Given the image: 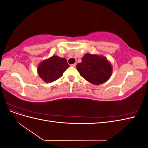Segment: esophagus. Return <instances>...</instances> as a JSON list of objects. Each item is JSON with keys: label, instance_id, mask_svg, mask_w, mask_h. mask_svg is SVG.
Returning <instances> with one entry per match:
<instances>
[{"label": "esophagus", "instance_id": "obj_1", "mask_svg": "<svg viewBox=\"0 0 148 148\" xmlns=\"http://www.w3.org/2000/svg\"><path fill=\"white\" fill-rule=\"evenodd\" d=\"M70 66H73V67H75V66H76V64H71Z\"/></svg>", "mask_w": 148, "mask_h": 148}]
</instances>
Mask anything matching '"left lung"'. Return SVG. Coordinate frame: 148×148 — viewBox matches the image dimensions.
<instances>
[{
  "label": "left lung",
  "instance_id": "left-lung-1",
  "mask_svg": "<svg viewBox=\"0 0 148 148\" xmlns=\"http://www.w3.org/2000/svg\"><path fill=\"white\" fill-rule=\"evenodd\" d=\"M82 60L81 63L77 65V69L86 81L98 85L106 82L110 78L112 66L105 57L86 53Z\"/></svg>",
  "mask_w": 148,
  "mask_h": 148
}]
</instances>
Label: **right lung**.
<instances>
[{
	"mask_svg": "<svg viewBox=\"0 0 148 148\" xmlns=\"http://www.w3.org/2000/svg\"><path fill=\"white\" fill-rule=\"evenodd\" d=\"M70 65L65 58L52 56L42 60L38 66L39 77L44 82L52 83L60 78Z\"/></svg>",
	"mask_w": 148,
	"mask_h": 148,
	"instance_id": "1",
	"label": "right lung"
}]
</instances>
